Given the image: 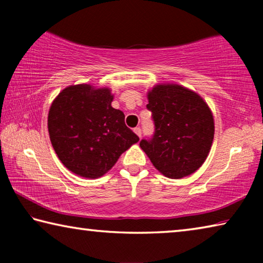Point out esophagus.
<instances>
[{"label":"esophagus","instance_id":"34e87169","mask_svg":"<svg viewBox=\"0 0 263 263\" xmlns=\"http://www.w3.org/2000/svg\"><path fill=\"white\" fill-rule=\"evenodd\" d=\"M133 131H135V133H136V135H137L138 137H139V138L141 137V130H140V127H136Z\"/></svg>","mask_w":263,"mask_h":263}]
</instances>
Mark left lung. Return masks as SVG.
Returning <instances> with one entry per match:
<instances>
[{
  "label": "left lung",
  "mask_w": 263,
  "mask_h": 263,
  "mask_svg": "<svg viewBox=\"0 0 263 263\" xmlns=\"http://www.w3.org/2000/svg\"><path fill=\"white\" fill-rule=\"evenodd\" d=\"M147 109L155 125L151 140L140 147L153 166L169 179L195 173L210 152L215 121L201 95L176 83H158L147 92Z\"/></svg>",
  "instance_id": "8db88e82"
}]
</instances>
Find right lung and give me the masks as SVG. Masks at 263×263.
I'll list each match as a JSON object with an SVG mask.
<instances>
[{
  "label": "right lung",
  "mask_w": 263,
  "mask_h": 263,
  "mask_svg": "<svg viewBox=\"0 0 263 263\" xmlns=\"http://www.w3.org/2000/svg\"><path fill=\"white\" fill-rule=\"evenodd\" d=\"M110 88L73 84L53 100L47 117L51 144L62 164L78 176L99 179L139 141L112 108Z\"/></svg>",
  "instance_id": "1"
}]
</instances>
